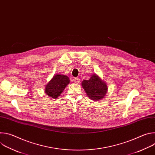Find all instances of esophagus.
<instances>
[{
  "label": "esophagus",
  "instance_id": "34e87169",
  "mask_svg": "<svg viewBox=\"0 0 155 155\" xmlns=\"http://www.w3.org/2000/svg\"><path fill=\"white\" fill-rule=\"evenodd\" d=\"M73 81L75 83H78L80 82V78H78V77H75L73 79Z\"/></svg>",
  "mask_w": 155,
  "mask_h": 155
}]
</instances>
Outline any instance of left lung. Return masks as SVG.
<instances>
[{"label":"left lung","instance_id":"8db88e82","mask_svg":"<svg viewBox=\"0 0 155 155\" xmlns=\"http://www.w3.org/2000/svg\"><path fill=\"white\" fill-rule=\"evenodd\" d=\"M81 85L86 94L91 100L98 101L102 99L107 91V86L105 82L96 75L94 74L88 80H83Z\"/></svg>","mask_w":155,"mask_h":155}]
</instances>
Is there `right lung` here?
Masks as SVG:
<instances>
[{
  "label": "right lung",
  "instance_id": "1",
  "mask_svg": "<svg viewBox=\"0 0 155 155\" xmlns=\"http://www.w3.org/2000/svg\"><path fill=\"white\" fill-rule=\"evenodd\" d=\"M70 83L69 77L63 75H55L46 85V94L54 99L61 94L65 86Z\"/></svg>",
  "mask_w": 155,
  "mask_h": 155
}]
</instances>
